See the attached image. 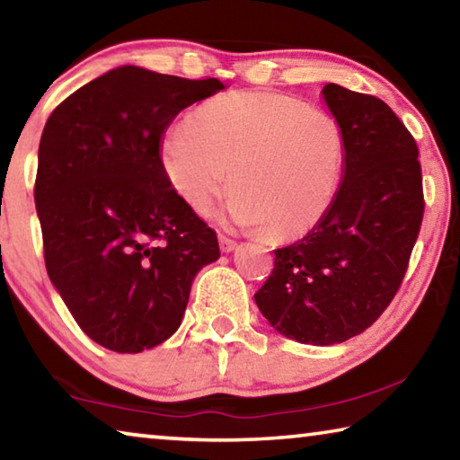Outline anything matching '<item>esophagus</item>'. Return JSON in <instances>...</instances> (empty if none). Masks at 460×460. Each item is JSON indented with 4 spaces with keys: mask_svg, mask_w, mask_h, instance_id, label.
<instances>
[{
    "mask_svg": "<svg viewBox=\"0 0 460 460\" xmlns=\"http://www.w3.org/2000/svg\"><path fill=\"white\" fill-rule=\"evenodd\" d=\"M219 245H221V252L229 253V252H233V249L237 247V241L227 237V235H219Z\"/></svg>",
    "mask_w": 460,
    "mask_h": 460,
    "instance_id": "1",
    "label": "esophagus"
}]
</instances>
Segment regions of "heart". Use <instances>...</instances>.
<instances>
[{
	"label": "heart",
	"instance_id": "heart-1",
	"mask_svg": "<svg viewBox=\"0 0 460 460\" xmlns=\"http://www.w3.org/2000/svg\"><path fill=\"white\" fill-rule=\"evenodd\" d=\"M347 134L324 109L284 93L241 91L207 101L162 144L172 189L197 213L229 186L227 213L270 239L308 235L337 202Z\"/></svg>",
	"mask_w": 460,
	"mask_h": 460
}]
</instances>
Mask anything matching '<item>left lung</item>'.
<instances>
[{
    "instance_id": "1",
    "label": "left lung",
    "mask_w": 460,
    "mask_h": 460,
    "mask_svg": "<svg viewBox=\"0 0 460 460\" xmlns=\"http://www.w3.org/2000/svg\"><path fill=\"white\" fill-rule=\"evenodd\" d=\"M347 134L337 202L305 239L274 249V270L255 302L278 332L334 345L377 321L406 276L424 217L414 136L384 101L324 84Z\"/></svg>"
}]
</instances>
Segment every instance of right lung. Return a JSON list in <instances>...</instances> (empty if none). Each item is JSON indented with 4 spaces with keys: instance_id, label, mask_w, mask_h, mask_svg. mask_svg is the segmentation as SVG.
<instances>
[{
    "instance_id": "right-lung-1",
    "label": "right lung",
    "mask_w": 460,
    "mask_h": 460,
    "mask_svg": "<svg viewBox=\"0 0 460 460\" xmlns=\"http://www.w3.org/2000/svg\"><path fill=\"white\" fill-rule=\"evenodd\" d=\"M225 89L119 66L68 95L46 121L34 200L44 263L83 332L118 353L152 349L181 326L217 233L162 166L178 113Z\"/></svg>"
}]
</instances>
